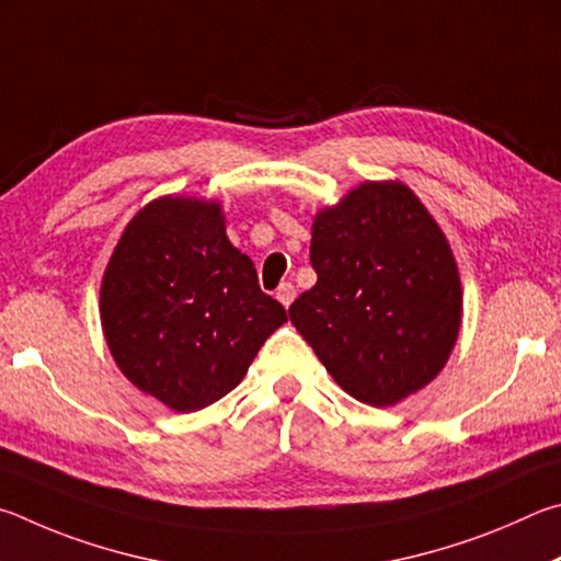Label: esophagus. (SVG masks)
I'll use <instances>...</instances> for the list:
<instances>
[{"mask_svg": "<svg viewBox=\"0 0 561 561\" xmlns=\"http://www.w3.org/2000/svg\"><path fill=\"white\" fill-rule=\"evenodd\" d=\"M275 298L280 300L283 308H290V302L296 300V286L293 283H280L278 290H275Z\"/></svg>", "mask_w": 561, "mask_h": 561, "instance_id": "34e87169", "label": "esophagus"}]
</instances>
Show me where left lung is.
Returning <instances> with one entry per match:
<instances>
[{"label": "left lung", "mask_w": 561, "mask_h": 561, "mask_svg": "<svg viewBox=\"0 0 561 561\" xmlns=\"http://www.w3.org/2000/svg\"><path fill=\"white\" fill-rule=\"evenodd\" d=\"M318 283L290 322L332 379L369 407L434 381L454 352L463 293L434 216L401 182H365L312 221Z\"/></svg>", "instance_id": "8db88e82"}]
</instances>
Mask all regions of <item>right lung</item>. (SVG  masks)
<instances>
[{"instance_id": "1", "label": "right lung", "mask_w": 561, "mask_h": 561, "mask_svg": "<svg viewBox=\"0 0 561 561\" xmlns=\"http://www.w3.org/2000/svg\"><path fill=\"white\" fill-rule=\"evenodd\" d=\"M286 308L231 245L219 202L160 196L133 216L101 283L115 365L172 411H199L239 387Z\"/></svg>"}]
</instances>
